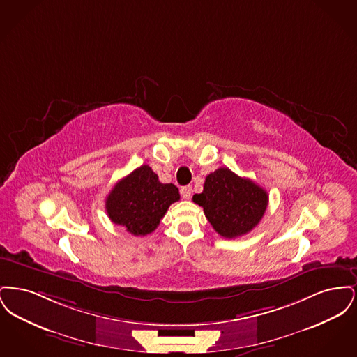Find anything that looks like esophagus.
Here are the masks:
<instances>
[{
  "instance_id": "1",
  "label": "esophagus",
  "mask_w": 357,
  "mask_h": 357,
  "mask_svg": "<svg viewBox=\"0 0 357 357\" xmlns=\"http://www.w3.org/2000/svg\"><path fill=\"white\" fill-rule=\"evenodd\" d=\"M181 194H182L183 199H190L191 194H192V188H191V186L182 187L181 188Z\"/></svg>"
}]
</instances>
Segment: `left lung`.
<instances>
[{
  "instance_id": "8db88e82",
  "label": "left lung",
  "mask_w": 357,
  "mask_h": 357,
  "mask_svg": "<svg viewBox=\"0 0 357 357\" xmlns=\"http://www.w3.org/2000/svg\"><path fill=\"white\" fill-rule=\"evenodd\" d=\"M192 201L204 207V215L223 238L248 234L262 220L269 197L266 190L227 167L208 174L204 191Z\"/></svg>"
}]
</instances>
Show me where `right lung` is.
<instances>
[{"label":"right lung","mask_w":357,"mask_h":357,"mask_svg":"<svg viewBox=\"0 0 357 357\" xmlns=\"http://www.w3.org/2000/svg\"><path fill=\"white\" fill-rule=\"evenodd\" d=\"M179 198L178 187L160 183L151 167L143 165L114 186L105 199V210L111 221L132 236H147Z\"/></svg>","instance_id":"right-lung-1"}]
</instances>
